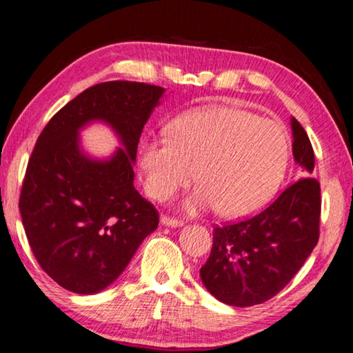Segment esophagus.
Segmentation results:
<instances>
[{"label":"esophagus","instance_id":"1","mask_svg":"<svg viewBox=\"0 0 353 353\" xmlns=\"http://www.w3.org/2000/svg\"><path fill=\"white\" fill-rule=\"evenodd\" d=\"M160 223L166 227H182L183 225V221L176 219V218H170V216H162L160 218Z\"/></svg>","mask_w":353,"mask_h":353}]
</instances>
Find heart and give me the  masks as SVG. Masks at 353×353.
Returning a JSON list of instances; mask_svg holds the SVG:
<instances>
[{"label":"heart","instance_id":"b5f03b06","mask_svg":"<svg viewBox=\"0 0 353 353\" xmlns=\"http://www.w3.org/2000/svg\"><path fill=\"white\" fill-rule=\"evenodd\" d=\"M290 140L283 124L238 107H207L168 124L166 139H143L137 149L143 188L168 201L193 181L183 208L214 207L223 218H241L270 201L283 182Z\"/></svg>","mask_w":353,"mask_h":353}]
</instances>
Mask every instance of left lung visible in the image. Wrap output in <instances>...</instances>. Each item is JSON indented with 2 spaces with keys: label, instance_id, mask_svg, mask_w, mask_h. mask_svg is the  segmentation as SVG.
Masks as SVG:
<instances>
[{
  "label": "left lung",
  "instance_id": "left-lung-1",
  "mask_svg": "<svg viewBox=\"0 0 353 353\" xmlns=\"http://www.w3.org/2000/svg\"><path fill=\"white\" fill-rule=\"evenodd\" d=\"M292 155L305 177L285 188L252 218L213 229V246L201 268L202 283L219 302L259 305L282 291L319 240L321 187L312 176L314 152L292 117Z\"/></svg>",
  "mask_w": 353,
  "mask_h": 353
}]
</instances>
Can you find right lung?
Listing matches in <instances>:
<instances>
[{
    "mask_svg": "<svg viewBox=\"0 0 353 353\" xmlns=\"http://www.w3.org/2000/svg\"><path fill=\"white\" fill-rule=\"evenodd\" d=\"M165 88L110 81L63 105L29 159L20 213L29 246L48 276L76 294H97L126 270L159 213L134 187L141 130ZM107 123L122 143L107 158L81 146L79 132Z\"/></svg>",
    "mask_w": 353,
    "mask_h": 353,
    "instance_id": "add662e5",
    "label": "right lung"
}]
</instances>
